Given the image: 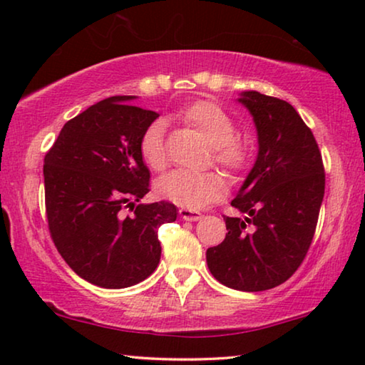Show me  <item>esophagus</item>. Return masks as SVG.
<instances>
[{
	"label": "esophagus",
	"mask_w": 365,
	"mask_h": 365,
	"mask_svg": "<svg viewBox=\"0 0 365 365\" xmlns=\"http://www.w3.org/2000/svg\"><path fill=\"white\" fill-rule=\"evenodd\" d=\"M180 215H182L183 220H190V222H196V220H200L202 217L200 212L191 211V209H185V207L180 209Z\"/></svg>",
	"instance_id": "obj_1"
}]
</instances>
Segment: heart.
I'll return each instance as SVG.
<instances>
[{"label":"heart","instance_id":"b5f03b06","mask_svg":"<svg viewBox=\"0 0 365 365\" xmlns=\"http://www.w3.org/2000/svg\"><path fill=\"white\" fill-rule=\"evenodd\" d=\"M182 120L211 145L212 160L230 172L243 170L250 163L248 141L235 137V122L224 109L209 101H197L182 110ZM140 154L153 170L168 168L169 156L164 143V123L153 122L141 135ZM154 191L159 197L177 206L197 211L219 201L227 191V182L219 172L191 174L174 170L158 178Z\"/></svg>","mask_w":365,"mask_h":365}]
</instances>
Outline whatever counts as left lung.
Segmentation results:
<instances>
[{"label":"left lung","mask_w":365,"mask_h":365,"mask_svg":"<svg viewBox=\"0 0 365 365\" xmlns=\"http://www.w3.org/2000/svg\"><path fill=\"white\" fill-rule=\"evenodd\" d=\"M257 132V156L225 217L228 233L206 251L215 280L240 292H264L287 282L311 246L325 191L322 154L292 104L242 91Z\"/></svg>","instance_id":"1"}]
</instances>
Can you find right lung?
Segmentation results:
<instances>
[{
	"mask_svg": "<svg viewBox=\"0 0 365 365\" xmlns=\"http://www.w3.org/2000/svg\"><path fill=\"white\" fill-rule=\"evenodd\" d=\"M135 98H108L66 122L43 165L48 227L59 255L83 280L110 289L137 285L156 270L158 228L178 212L168 201L141 202L150 169L140 140L159 114L133 106Z\"/></svg>",
	"mask_w": 365,
	"mask_h": 365,
	"instance_id": "obj_1",
	"label": "right lung"
}]
</instances>
